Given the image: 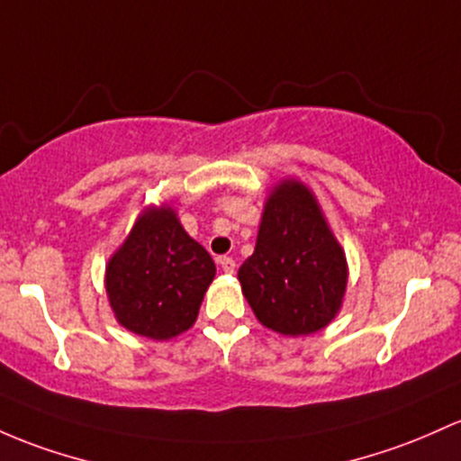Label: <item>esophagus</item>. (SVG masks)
I'll use <instances>...</instances> for the list:
<instances>
[{
  "label": "esophagus",
  "instance_id": "esophagus-1",
  "mask_svg": "<svg viewBox=\"0 0 461 461\" xmlns=\"http://www.w3.org/2000/svg\"><path fill=\"white\" fill-rule=\"evenodd\" d=\"M219 265H221V269L225 271V273H234L236 271L234 258H230V256H221L219 258Z\"/></svg>",
  "mask_w": 461,
  "mask_h": 461
}]
</instances>
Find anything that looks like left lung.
<instances>
[{
	"label": "left lung",
	"instance_id": "1",
	"mask_svg": "<svg viewBox=\"0 0 461 461\" xmlns=\"http://www.w3.org/2000/svg\"><path fill=\"white\" fill-rule=\"evenodd\" d=\"M239 280L258 320L282 335H311L337 315L346 256L304 185L285 181L269 196Z\"/></svg>",
	"mask_w": 461,
	"mask_h": 461
}]
</instances>
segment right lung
Here are the masks:
<instances>
[{"label": "right lung", "instance_id": "obj_1", "mask_svg": "<svg viewBox=\"0 0 461 461\" xmlns=\"http://www.w3.org/2000/svg\"><path fill=\"white\" fill-rule=\"evenodd\" d=\"M214 260L170 207L144 214L107 267L115 317L135 335L170 339L188 330L214 280Z\"/></svg>", "mask_w": 461, "mask_h": 461}]
</instances>
